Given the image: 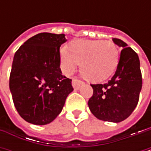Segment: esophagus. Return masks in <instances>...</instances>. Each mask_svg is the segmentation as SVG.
I'll return each mask as SVG.
<instances>
[{"mask_svg":"<svg viewBox=\"0 0 151 151\" xmlns=\"http://www.w3.org/2000/svg\"><path fill=\"white\" fill-rule=\"evenodd\" d=\"M72 84H73V88H74L75 90H78V89L79 88V86L83 84V81H82V80H80V79H78L77 78H73Z\"/></svg>","mask_w":151,"mask_h":151,"instance_id":"34e87169","label":"esophagus"}]
</instances>
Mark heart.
I'll return each instance as SVG.
<instances>
[{
	"instance_id": "heart-1",
	"label": "heart",
	"mask_w": 151,
	"mask_h": 151,
	"mask_svg": "<svg viewBox=\"0 0 151 151\" xmlns=\"http://www.w3.org/2000/svg\"><path fill=\"white\" fill-rule=\"evenodd\" d=\"M60 59L64 70L70 73L81 64L82 75L91 81L104 80L111 75L118 65L119 50L111 41L78 40L62 49Z\"/></svg>"
}]
</instances>
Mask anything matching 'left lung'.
<instances>
[{
  "label": "left lung",
  "instance_id": "left-lung-1",
  "mask_svg": "<svg viewBox=\"0 0 151 151\" xmlns=\"http://www.w3.org/2000/svg\"><path fill=\"white\" fill-rule=\"evenodd\" d=\"M113 41L122 48L117 69L108 82L91 85L93 93L88 106L99 120L120 122L136 108L142 80L137 53L121 39L113 38Z\"/></svg>",
  "mask_w": 151,
  "mask_h": 151
}]
</instances>
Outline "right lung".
<instances>
[{
	"label": "right lung",
	"mask_w": 151,
	"mask_h": 151,
	"mask_svg": "<svg viewBox=\"0 0 151 151\" xmlns=\"http://www.w3.org/2000/svg\"><path fill=\"white\" fill-rule=\"evenodd\" d=\"M65 34L39 33L16 50L9 89L20 116L35 125L51 122L73 91L72 79L62 75L59 48Z\"/></svg>",
	"instance_id": "obj_1"
}]
</instances>
